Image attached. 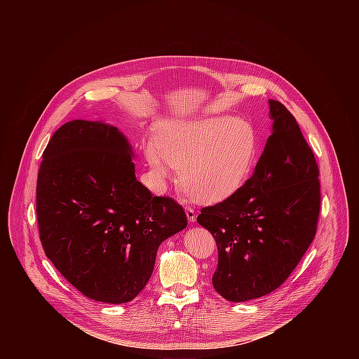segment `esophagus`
<instances>
[{
  "label": "esophagus",
  "instance_id": "34e87169",
  "mask_svg": "<svg viewBox=\"0 0 359 359\" xmlns=\"http://www.w3.org/2000/svg\"><path fill=\"white\" fill-rule=\"evenodd\" d=\"M184 212H186V216H187V220L190 222V223H193L194 220H196V217H197V215H196V212H194V209H191V208H184Z\"/></svg>",
  "mask_w": 359,
  "mask_h": 359
}]
</instances>
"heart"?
Here are the masks:
<instances>
[{
  "instance_id": "1",
  "label": "heart",
  "mask_w": 359,
  "mask_h": 359,
  "mask_svg": "<svg viewBox=\"0 0 359 359\" xmlns=\"http://www.w3.org/2000/svg\"><path fill=\"white\" fill-rule=\"evenodd\" d=\"M257 150V132L247 121L208 116L161 123L144 156L153 186L162 187L175 166L177 184L190 200L213 204L244 187Z\"/></svg>"
}]
</instances>
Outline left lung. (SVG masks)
<instances>
[{"label": "left lung", "instance_id": "left-lung-1", "mask_svg": "<svg viewBox=\"0 0 359 359\" xmlns=\"http://www.w3.org/2000/svg\"><path fill=\"white\" fill-rule=\"evenodd\" d=\"M273 133L244 187L197 223L217 244L215 290L241 302L278 288L313 243L321 204L320 170L295 118L270 99Z\"/></svg>", "mask_w": 359, "mask_h": 359}]
</instances>
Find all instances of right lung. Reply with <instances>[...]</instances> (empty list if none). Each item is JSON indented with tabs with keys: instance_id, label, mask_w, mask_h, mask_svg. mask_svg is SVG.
I'll list each match as a JSON object with an SVG mask.
<instances>
[{
	"instance_id": "right-lung-1",
	"label": "right lung",
	"mask_w": 359,
	"mask_h": 359,
	"mask_svg": "<svg viewBox=\"0 0 359 359\" xmlns=\"http://www.w3.org/2000/svg\"><path fill=\"white\" fill-rule=\"evenodd\" d=\"M132 158L118 128L76 119L50 137L38 172L45 255L100 302L132 301L149 281L162 241L187 226L180 204L136 180Z\"/></svg>"
}]
</instances>
